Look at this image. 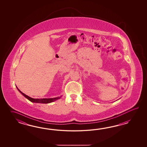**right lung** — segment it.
I'll return each mask as SVG.
<instances>
[{
    "label": "right lung",
    "mask_w": 147,
    "mask_h": 147,
    "mask_svg": "<svg viewBox=\"0 0 147 147\" xmlns=\"http://www.w3.org/2000/svg\"><path fill=\"white\" fill-rule=\"evenodd\" d=\"M17 89L18 90L19 92L22 94V95L26 98L27 99L30 101L32 102H34V103H49L53 102V101L59 99L61 97V96L60 97H56V98H43V99H34L32 98L31 97H29L27 95L25 94L22 93L21 91L19 90V89L17 87Z\"/></svg>",
    "instance_id": "obj_1"
}]
</instances>
